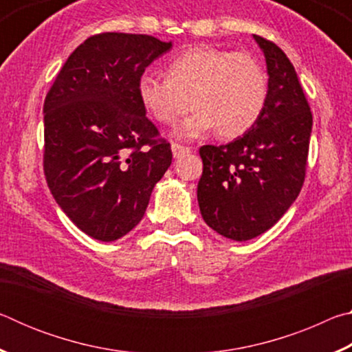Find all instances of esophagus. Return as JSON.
I'll return each instance as SVG.
<instances>
[{
	"instance_id": "obj_1",
	"label": "esophagus",
	"mask_w": 352,
	"mask_h": 352,
	"mask_svg": "<svg viewBox=\"0 0 352 352\" xmlns=\"http://www.w3.org/2000/svg\"><path fill=\"white\" fill-rule=\"evenodd\" d=\"M170 148H172V155H174V158H180V157H183V155L190 152L189 147H184L182 144H178V142H172Z\"/></svg>"
}]
</instances>
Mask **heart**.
I'll list each match as a JSON object with an SVG mask.
<instances>
[{
	"label": "heart",
	"mask_w": 352,
	"mask_h": 352,
	"mask_svg": "<svg viewBox=\"0 0 352 352\" xmlns=\"http://www.w3.org/2000/svg\"><path fill=\"white\" fill-rule=\"evenodd\" d=\"M138 96L148 115L162 124H174L190 109L195 111L178 124L175 136L195 140L217 129L223 138L247 133L264 113L269 76L248 52L195 46L168 63V76L142 73Z\"/></svg>",
	"instance_id": "heart-1"
}]
</instances>
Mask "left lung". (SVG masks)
Masks as SVG:
<instances>
[{"label": "left lung", "mask_w": 352, "mask_h": 352, "mask_svg": "<svg viewBox=\"0 0 352 352\" xmlns=\"http://www.w3.org/2000/svg\"><path fill=\"white\" fill-rule=\"evenodd\" d=\"M264 52L269 98L259 121L223 146H201L197 186L201 217L233 241L272 228L300 194L312 132L311 107L294 65L273 41L253 35Z\"/></svg>", "instance_id": "1"}]
</instances>
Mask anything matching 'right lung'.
<instances>
[{
    "label": "right lung",
    "mask_w": 352,
    "mask_h": 352,
    "mask_svg": "<svg viewBox=\"0 0 352 352\" xmlns=\"http://www.w3.org/2000/svg\"><path fill=\"white\" fill-rule=\"evenodd\" d=\"M172 47L144 34L91 35L47 91L43 170L77 228L111 242L141 222L152 189L172 163L138 96V80Z\"/></svg>",
    "instance_id": "add662e5"
}]
</instances>
